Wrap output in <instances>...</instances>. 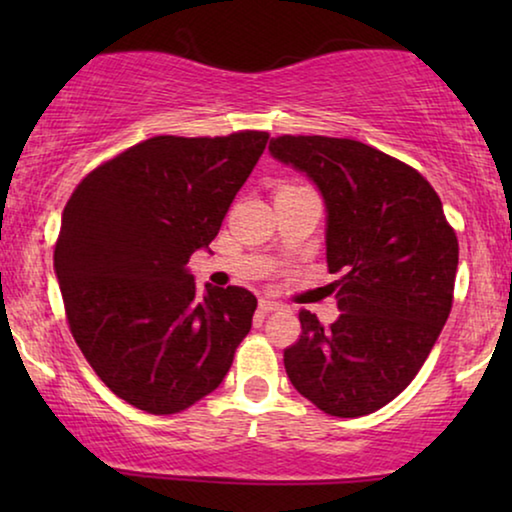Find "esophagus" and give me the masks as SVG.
<instances>
[{
	"mask_svg": "<svg viewBox=\"0 0 512 512\" xmlns=\"http://www.w3.org/2000/svg\"><path fill=\"white\" fill-rule=\"evenodd\" d=\"M282 303H277V300H270V298H261V300H258V310H261V312H265V314H268V312H275V310H282Z\"/></svg>",
	"mask_w": 512,
	"mask_h": 512,
	"instance_id": "1",
	"label": "esophagus"
}]
</instances>
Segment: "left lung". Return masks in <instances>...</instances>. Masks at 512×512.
<instances>
[{"instance_id":"8db88e82","label":"left lung","mask_w":512,"mask_h":512,"mask_svg":"<svg viewBox=\"0 0 512 512\" xmlns=\"http://www.w3.org/2000/svg\"><path fill=\"white\" fill-rule=\"evenodd\" d=\"M270 153L305 172L328 209L326 263L340 317L300 310L284 349L298 394L333 417H363L401 394L452 310L459 240L415 167L345 137L282 135Z\"/></svg>"}]
</instances>
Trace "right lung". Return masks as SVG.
<instances>
[{
    "label": "right lung",
    "instance_id": "1",
    "mask_svg": "<svg viewBox=\"0 0 512 512\" xmlns=\"http://www.w3.org/2000/svg\"><path fill=\"white\" fill-rule=\"evenodd\" d=\"M270 135H158L79 181L53 251L69 331L125 403L174 415L219 387L247 338L256 296L195 289L193 251L219 235Z\"/></svg>",
    "mask_w": 512,
    "mask_h": 512
}]
</instances>
